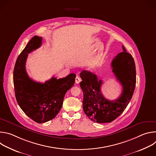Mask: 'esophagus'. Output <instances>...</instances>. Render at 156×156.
<instances>
[{
    "label": "esophagus",
    "instance_id": "obj_1",
    "mask_svg": "<svg viewBox=\"0 0 156 156\" xmlns=\"http://www.w3.org/2000/svg\"><path fill=\"white\" fill-rule=\"evenodd\" d=\"M81 78H80V76H76V78H75V82H76V83H77V84H78L80 81H81Z\"/></svg>",
    "mask_w": 156,
    "mask_h": 156
}]
</instances>
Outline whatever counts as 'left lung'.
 <instances>
[{"instance_id": "1", "label": "left lung", "mask_w": 156, "mask_h": 156, "mask_svg": "<svg viewBox=\"0 0 156 156\" xmlns=\"http://www.w3.org/2000/svg\"><path fill=\"white\" fill-rule=\"evenodd\" d=\"M123 52L113 59L111 66L123 90L120 97L110 101L101 91L102 80L87 70L80 73V87L83 92V107L86 115L97 123H110L120 116L129 104L136 86V66L132 55L122 46Z\"/></svg>"}]
</instances>
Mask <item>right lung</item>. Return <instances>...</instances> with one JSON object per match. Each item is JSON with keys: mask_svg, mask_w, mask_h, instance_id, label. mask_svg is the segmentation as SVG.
I'll return each mask as SVG.
<instances>
[{"mask_svg": "<svg viewBox=\"0 0 156 156\" xmlns=\"http://www.w3.org/2000/svg\"><path fill=\"white\" fill-rule=\"evenodd\" d=\"M42 37L34 36L18 57L13 70V84L16 101L25 114L38 123L47 122L60 110L64 96L73 86L76 75L63 78H51L44 83L31 79L26 71L28 54L39 48Z\"/></svg>", "mask_w": 156, "mask_h": 156, "instance_id": "obj_1", "label": "right lung"}]
</instances>
